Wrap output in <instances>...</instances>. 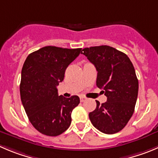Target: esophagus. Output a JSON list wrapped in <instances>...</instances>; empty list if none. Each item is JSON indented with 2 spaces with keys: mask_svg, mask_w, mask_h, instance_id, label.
Listing matches in <instances>:
<instances>
[{
  "mask_svg": "<svg viewBox=\"0 0 158 158\" xmlns=\"http://www.w3.org/2000/svg\"><path fill=\"white\" fill-rule=\"evenodd\" d=\"M85 99H86V98H85V97H83V96H81V97H80V101H81V102H84V101L85 100Z\"/></svg>",
  "mask_w": 158,
  "mask_h": 158,
  "instance_id": "34e87169",
  "label": "esophagus"
}]
</instances>
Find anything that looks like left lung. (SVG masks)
Instances as JSON below:
<instances>
[{"mask_svg": "<svg viewBox=\"0 0 158 158\" xmlns=\"http://www.w3.org/2000/svg\"><path fill=\"white\" fill-rule=\"evenodd\" d=\"M98 71L96 85L103 89L107 102L89 113L91 123L99 131L113 134L123 130L134 112L139 83L134 67L127 54L109 46L82 49Z\"/></svg>", "mask_w": 158, "mask_h": 158, "instance_id": "left-lung-1", "label": "left lung"}]
</instances>
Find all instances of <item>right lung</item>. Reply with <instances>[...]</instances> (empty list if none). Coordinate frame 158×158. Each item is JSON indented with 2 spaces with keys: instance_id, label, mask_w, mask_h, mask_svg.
<instances>
[{
  "instance_id": "1",
  "label": "right lung",
  "mask_w": 158,
  "mask_h": 158,
  "mask_svg": "<svg viewBox=\"0 0 158 158\" xmlns=\"http://www.w3.org/2000/svg\"><path fill=\"white\" fill-rule=\"evenodd\" d=\"M81 49L45 46L31 52L22 70L20 94L31 125L40 133L56 136L71 123V112L80 103L77 95H58L56 86L62 82L69 64Z\"/></svg>"
}]
</instances>
